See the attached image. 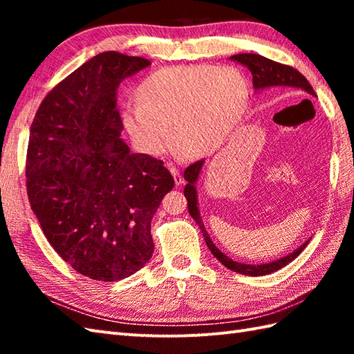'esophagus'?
<instances>
[{
	"mask_svg": "<svg viewBox=\"0 0 354 354\" xmlns=\"http://www.w3.org/2000/svg\"><path fill=\"white\" fill-rule=\"evenodd\" d=\"M170 173L173 175V179H175V184L179 187L183 183H184V178L181 173H179V170L176 167H170Z\"/></svg>",
	"mask_w": 354,
	"mask_h": 354,
	"instance_id": "obj_1",
	"label": "esophagus"
}]
</instances>
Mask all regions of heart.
Listing matches in <instances>:
<instances>
[{"mask_svg":"<svg viewBox=\"0 0 354 354\" xmlns=\"http://www.w3.org/2000/svg\"><path fill=\"white\" fill-rule=\"evenodd\" d=\"M250 82L236 66H165L135 88L120 122L141 153L160 156L173 141L184 156L217 152L234 132L250 102Z\"/></svg>","mask_w":354,"mask_h":354,"instance_id":"obj_1","label":"heart"}]
</instances>
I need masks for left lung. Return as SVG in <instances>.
<instances>
[{"instance_id": "8db88e82", "label": "left lung", "mask_w": 354, "mask_h": 354, "mask_svg": "<svg viewBox=\"0 0 354 354\" xmlns=\"http://www.w3.org/2000/svg\"><path fill=\"white\" fill-rule=\"evenodd\" d=\"M231 59H234V61H237L239 64L246 65L248 68L251 70L252 86L255 89V93L265 91V89H286V91H299V93H306L309 95L317 97L313 88L310 86L309 82H307V79L301 73L297 71L295 68H292V66L274 62L268 57L255 55V53H240V55L231 56ZM204 164H205V160H201L185 169L184 179L187 181V184L184 187V194L187 198L189 213L193 219L198 222L202 234H204L208 250L212 251V254L222 263L225 268H228L230 270H234V272H239V274L250 275V277L268 275L270 272H275V270L284 268L286 265H289L292 260H295L298 257L299 252H303L307 243L310 242V239H307L303 245H299L295 251L289 252L288 255H284V257H280L268 263H259V265L240 263L228 257L227 254H223L219 248L213 243V240L209 239L208 232L204 227V222H202L199 205H198L196 184L201 178V171H202V167H204Z\"/></svg>"}]
</instances>
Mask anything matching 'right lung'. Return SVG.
<instances>
[{
	"mask_svg": "<svg viewBox=\"0 0 354 354\" xmlns=\"http://www.w3.org/2000/svg\"><path fill=\"white\" fill-rule=\"evenodd\" d=\"M150 62L104 51L42 100L30 127L27 193L55 251L79 274L123 280L153 254L150 222L175 181L120 137L117 89Z\"/></svg>",
	"mask_w": 354,
	"mask_h": 354,
	"instance_id": "add662e5",
	"label": "right lung"
}]
</instances>
